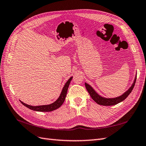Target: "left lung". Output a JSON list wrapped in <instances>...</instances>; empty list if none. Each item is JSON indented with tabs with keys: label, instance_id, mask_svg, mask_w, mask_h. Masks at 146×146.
I'll use <instances>...</instances> for the list:
<instances>
[{
	"label": "left lung",
	"instance_id": "obj_1",
	"mask_svg": "<svg viewBox=\"0 0 146 146\" xmlns=\"http://www.w3.org/2000/svg\"><path fill=\"white\" fill-rule=\"evenodd\" d=\"M136 77H135L133 85H132V86L130 88V89L127 91H126L124 94L121 96L118 97V98H113V99H107V98H102V97L100 96L98 93H97V92H96V91L92 89V88L90 85H88V84L86 83H85V86L88 92H89L90 96L91 97V98L93 99L97 104L100 105H104V106H111V105H114L119 104V102H121L125 100L127 98L128 96L131 93V92L133 89L135 83H136Z\"/></svg>",
	"mask_w": 146,
	"mask_h": 146
}]
</instances>
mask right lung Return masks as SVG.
<instances>
[{"instance_id": "add662e5", "label": "right lung", "mask_w": 146, "mask_h": 146, "mask_svg": "<svg viewBox=\"0 0 146 146\" xmlns=\"http://www.w3.org/2000/svg\"><path fill=\"white\" fill-rule=\"evenodd\" d=\"M72 78V77H70L68 80V82L66 83L64 86L63 88V90H62V91H61V94L59 97V98L53 104H51L50 105H47L31 106V105H29L25 104L21 101H20V102H21L22 104L25 106V107H27L28 108L32 110H34V111H42V112H48V111H54V110L60 107L61 105L63 104L64 101L65 100V98H66V94H67L68 87L69 86L70 82V81H71Z\"/></svg>"}]
</instances>
